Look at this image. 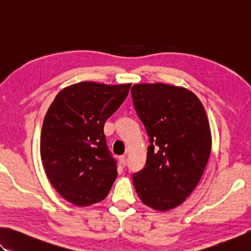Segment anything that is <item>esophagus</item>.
<instances>
[{
	"mask_svg": "<svg viewBox=\"0 0 251 251\" xmlns=\"http://www.w3.org/2000/svg\"><path fill=\"white\" fill-rule=\"evenodd\" d=\"M120 163H121V165H122L123 167H125V166H126V163H127L126 156H124V155L121 156V157H120Z\"/></svg>",
	"mask_w": 251,
	"mask_h": 251,
	"instance_id": "esophagus-1",
	"label": "esophagus"
}]
</instances>
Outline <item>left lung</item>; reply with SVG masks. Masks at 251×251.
Returning a JSON list of instances; mask_svg holds the SVG:
<instances>
[{
	"instance_id": "obj_1",
	"label": "left lung",
	"mask_w": 251,
	"mask_h": 251,
	"mask_svg": "<svg viewBox=\"0 0 251 251\" xmlns=\"http://www.w3.org/2000/svg\"><path fill=\"white\" fill-rule=\"evenodd\" d=\"M131 96L150 138L146 166L132 182L143 204L158 211L173 209L196 188L209 158L206 111L194 93L175 85L136 84Z\"/></svg>"
}]
</instances>
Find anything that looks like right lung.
<instances>
[{
    "label": "right lung",
    "mask_w": 251,
    "mask_h": 251,
    "mask_svg": "<svg viewBox=\"0 0 251 251\" xmlns=\"http://www.w3.org/2000/svg\"><path fill=\"white\" fill-rule=\"evenodd\" d=\"M130 86L79 82L58 93L47 110L41 132L42 163L51 185L73 205L103 201L116 179L103 126Z\"/></svg>",
    "instance_id": "right-lung-1"
}]
</instances>
